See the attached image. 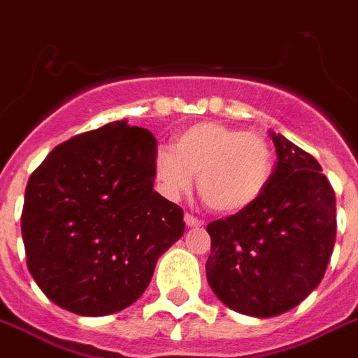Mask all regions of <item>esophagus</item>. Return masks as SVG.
Here are the masks:
<instances>
[{
    "mask_svg": "<svg viewBox=\"0 0 358 358\" xmlns=\"http://www.w3.org/2000/svg\"><path fill=\"white\" fill-rule=\"evenodd\" d=\"M184 221L187 227H191V229H199V227H202V224H204V221H201V219L195 217V215H191V213H185Z\"/></svg>",
    "mask_w": 358,
    "mask_h": 358,
    "instance_id": "esophagus-1",
    "label": "esophagus"
}]
</instances>
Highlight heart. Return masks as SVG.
<instances>
[{
	"mask_svg": "<svg viewBox=\"0 0 358 358\" xmlns=\"http://www.w3.org/2000/svg\"><path fill=\"white\" fill-rule=\"evenodd\" d=\"M275 152L258 134L221 122H196L180 131L173 146L154 154L159 191L178 199L199 174V193L219 213H238L260 201L271 184Z\"/></svg>",
	"mask_w": 358,
	"mask_h": 358,
	"instance_id": "obj_1",
	"label": "heart"
}]
</instances>
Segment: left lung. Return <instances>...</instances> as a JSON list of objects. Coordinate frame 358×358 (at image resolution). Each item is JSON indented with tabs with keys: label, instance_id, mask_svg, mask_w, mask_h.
I'll use <instances>...</instances> for the list:
<instances>
[{
	"label": "left lung",
	"instance_id": "8db88e82",
	"mask_svg": "<svg viewBox=\"0 0 358 358\" xmlns=\"http://www.w3.org/2000/svg\"><path fill=\"white\" fill-rule=\"evenodd\" d=\"M278 162L262 199L206 227L210 288L247 316L294 308L322 282L336 239V196L316 157L271 134Z\"/></svg>",
	"mask_w": 358,
	"mask_h": 358
}]
</instances>
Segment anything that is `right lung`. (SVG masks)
<instances>
[{
	"label": "right lung",
	"mask_w": 358,
	"mask_h": 358,
	"mask_svg": "<svg viewBox=\"0 0 358 358\" xmlns=\"http://www.w3.org/2000/svg\"><path fill=\"white\" fill-rule=\"evenodd\" d=\"M156 137L124 120L74 135L31 173L22 210L27 269L48 299L108 316L139 299L184 210L154 191Z\"/></svg>",
	"instance_id": "right-lung-1"
}]
</instances>
